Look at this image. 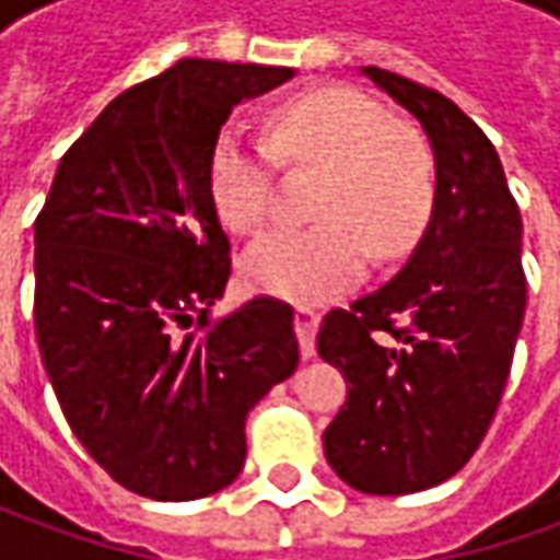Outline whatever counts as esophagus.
<instances>
[{
    "mask_svg": "<svg viewBox=\"0 0 560 560\" xmlns=\"http://www.w3.org/2000/svg\"><path fill=\"white\" fill-rule=\"evenodd\" d=\"M317 324H320V314L314 308L299 305L295 308V334H299V346H302V355H314V334H317Z\"/></svg>",
    "mask_w": 560,
    "mask_h": 560,
    "instance_id": "1",
    "label": "esophagus"
}]
</instances>
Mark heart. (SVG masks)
<instances>
[{
    "label": "heart",
    "mask_w": 560,
    "mask_h": 560,
    "mask_svg": "<svg viewBox=\"0 0 560 560\" xmlns=\"http://www.w3.org/2000/svg\"><path fill=\"white\" fill-rule=\"evenodd\" d=\"M270 149L287 164L324 167L314 226H283L246 248L240 273L252 292L317 305L352 290L368 258H401L433 211V155L355 86H320L290 98L268 120ZM265 142L224 127L208 155V196L240 236L268 218L273 155Z\"/></svg>",
    "instance_id": "heart-1"
}]
</instances>
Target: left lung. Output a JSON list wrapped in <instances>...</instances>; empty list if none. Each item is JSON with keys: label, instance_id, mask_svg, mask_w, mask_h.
Instances as JSON below:
<instances>
[{"label": "left lung", "instance_id": "obj_1", "mask_svg": "<svg viewBox=\"0 0 560 560\" xmlns=\"http://www.w3.org/2000/svg\"><path fill=\"white\" fill-rule=\"evenodd\" d=\"M361 74L420 120L436 192L396 277L320 320L317 352L349 383L324 455L358 492L408 495L455 477L495 418L527 308L524 224L495 145L452 98Z\"/></svg>", "mask_w": 560, "mask_h": 560}]
</instances>
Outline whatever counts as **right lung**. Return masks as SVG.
Listing matches in <instances>:
<instances>
[{
	"label": "right lung",
	"mask_w": 560,
	"mask_h": 560,
	"mask_svg": "<svg viewBox=\"0 0 560 560\" xmlns=\"http://www.w3.org/2000/svg\"><path fill=\"white\" fill-rule=\"evenodd\" d=\"M292 68L184 58L124 90L55 171L33 240V320L80 445L124 489L189 502L246 462V415L299 364L292 308L211 320L230 243L208 155L230 112Z\"/></svg>",
	"instance_id": "right-lung-1"
}]
</instances>
